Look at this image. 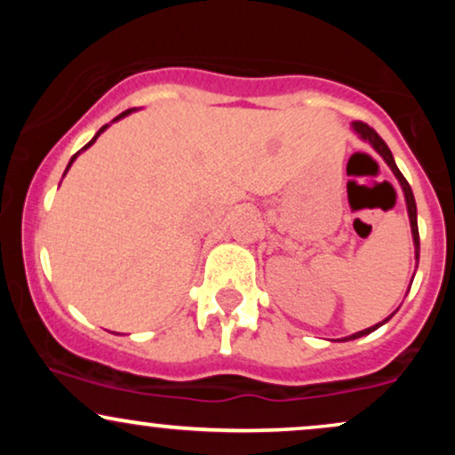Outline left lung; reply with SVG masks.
I'll list each match as a JSON object with an SVG mask.
<instances>
[{
    "label": "left lung",
    "instance_id": "left-lung-1",
    "mask_svg": "<svg viewBox=\"0 0 455 455\" xmlns=\"http://www.w3.org/2000/svg\"><path fill=\"white\" fill-rule=\"evenodd\" d=\"M353 130H355V132L359 134V139L368 140V143L372 145L374 149H377V154H379L380 158H383L385 162H387L389 169L394 171L395 180L400 181L402 192H404V198H406V210H409V220H411V231H412V243H415V259H417V263H419V228H417V205H415V196H412V190H411L409 181L404 180V175H402L398 166H395V160H394V156H391V151H389V148H387V143H385V140L379 137L377 130L370 128L368 124H363V122H353ZM391 316H394V315H391ZM391 316L385 318L383 323H377V325H372V327L363 329V331H357V333H353V336L344 338V340H355V338L368 336V333H372L374 329H379L380 325H385V323H387Z\"/></svg>",
    "mask_w": 455,
    "mask_h": 455
}]
</instances>
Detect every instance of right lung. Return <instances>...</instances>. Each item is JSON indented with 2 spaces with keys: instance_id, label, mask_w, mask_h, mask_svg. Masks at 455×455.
<instances>
[{
  "instance_id": "add662e5",
  "label": "right lung",
  "mask_w": 455,
  "mask_h": 455,
  "mask_svg": "<svg viewBox=\"0 0 455 455\" xmlns=\"http://www.w3.org/2000/svg\"><path fill=\"white\" fill-rule=\"evenodd\" d=\"M130 113H132V108H128V111H124L122 115H117V117H115V119H113V122H117V119L126 117V115H130ZM107 128H108V124H107V126H102L100 130H98V134H96V137H93V139L90 140V143H87V145H85V148H83V149H87V148H90V145H93V143H96V139H98V137H100V134H102V132H104V130H107ZM78 154H81V151H78ZM78 154H75V156H72V158H70V162H68V169H70V166H72V162H75V160H76V156H78ZM68 169H66V171H68ZM64 175H66V173H64Z\"/></svg>"
}]
</instances>
